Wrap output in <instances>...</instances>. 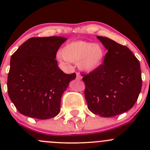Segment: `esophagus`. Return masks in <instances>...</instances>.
I'll return each instance as SVG.
<instances>
[{"label": "esophagus", "instance_id": "34e87169", "mask_svg": "<svg viewBox=\"0 0 150 150\" xmlns=\"http://www.w3.org/2000/svg\"><path fill=\"white\" fill-rule=\"evenodd\" d=\"M76 75H77V76H76V79L78 80V81H80V80L82 79V77H81V75H80L79 72H77Z\"/></svg>", "mask_w": 150, "mask_h": 150}]
</instances>
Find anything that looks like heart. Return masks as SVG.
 I'll list each match as a JSON object with an SVG mask.
<instances>
[{
    "label": "heart",
    "mask_w": 150,
    "mask_h": 150,
    "mask_svg": "<svg viewBox=\"0 0 150 150\" xmlns=\"http://www.w3.org/2000/svg\"><path fill=\"white\" fill-rule=\"evenodd\" d=\"M62 57L65 61L78 63L83 70L91 72L100 67L105 57L104 48L90 42H71L62 48Z\"/></svg>",
    "instance_id": "obj_1"
}]
</instances>
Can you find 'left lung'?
Here are the masks:
<instances>
[{
    "mask_svg": "<svg viewBox=\"0 0 150 150\" xmlns=\"http://www.w3.org/2000/svg\"><path fill=\"white\" fill-rule=\"evenodd\" d=\"M97 38L107 50L104 63L82 76L88 108L93 114L110 117L131 110L142 89L140 63L128 47L102 36Z\"/></svg>",
    "mask_w": 150,
    "mask_h": 150,
    "instance_id": "obj_1",
    "label": "left lung"
}]
</instances>
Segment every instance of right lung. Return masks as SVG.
<instances>
[{"mask_svg": "<svg viewBox=\"0 0 150 150\" xmlns=\"http://www.w3.org/2000/svg\"><path fill=\"white\" fill-rule=\"evenodd\" d=\"M65 38H31L12 54L7 88L21 114L46 120L59 113L61 98L76 74H65L55 59Z\"/></svg>", "mask_w": 150, "mask_h": 150, "instance_id": "add662e5", "label": "right lung"}]
</instances>
